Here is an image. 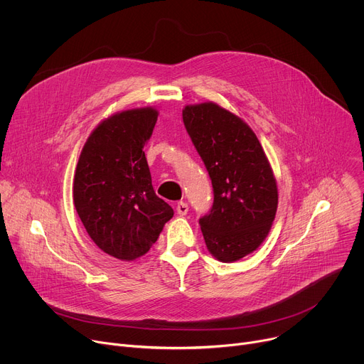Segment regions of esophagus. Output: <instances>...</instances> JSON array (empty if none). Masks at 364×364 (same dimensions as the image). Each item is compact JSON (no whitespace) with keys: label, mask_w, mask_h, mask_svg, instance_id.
Here are the masks:
<instances>
[{"label":"esophagus","mask_w":364,"mask_h":364,"mask_svg":"<svg viewBox=\"0 0 364 364\" xmlns=\"http://www.w3.org/2000/svg\"><path fill=\"white\" fill-rule=\"evenodd\" d=\"M187 212H188V204H187L186 201H180V203L177 204V215L186 216Z\"/></svg>","instance_id":"1"}]
</instances>
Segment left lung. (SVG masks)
<instances>
[{
    "instance_id": "8db88e82",
    "label": "left lung",
    "mask_w": 364,
    "mask_h": 364,
    "mask_svg": "<svg viewBox=\"0 0 364 364\" xmlns=\"http://www.w3.org/2000/svg\"><path fill=\"white\" fill-rule=\"evenodd\" d=\"M186 129L213 186V205L198 223L209 252L235 262L267 239L278 187L267 154L250 127L215 102L187 105Z\"/></svg>"
}]
</instances>
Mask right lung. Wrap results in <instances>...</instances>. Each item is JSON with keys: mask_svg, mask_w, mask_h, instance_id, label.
<instances>
[{"mask_svg": "<svg viewBox=\"0 0 364 364\" xmlns=\"http://www.w3.org/2000/svg\"><path fill=\"white\" fill-rule=\"evenodd\" d=\"M157 118L159 111L146 107L103 119L85 142L76 166V212L96 246L121 261L145 255L174 216L152 188L142 151Z\"/></svg>", "mask_w": 364, "mask_h": 364, "instance_id": "obj_1", "label": "right lung"}]
</instances>
